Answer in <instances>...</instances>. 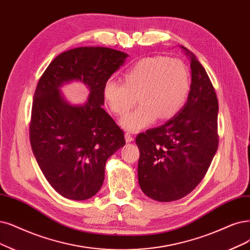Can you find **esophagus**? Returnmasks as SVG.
Returning <instances> with one entry per match:
<instances>
[{
  "label": "esophagus",
  "instance_id": "1",
  "mask_svg": "<svg viewBox=\"0 0 250 250\" xmlns=\"http://www.w3.org/2000/svg\"><path fill=\"white\" fill-rule=\"evenodd\" d=\"M125 141L128 143V142H132L133 140H134V138H133V135L131 134V133H128V132H126L125 134Z\"/></svg>",
  "mask_w": 250,
  "mask_h": 250
}]
</instances>
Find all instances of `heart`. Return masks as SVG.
<instances>
[{
  "label": "heart",
  "mask_w": 250,
  "mask_h": 250,
  "mask_svg": "<svg viewBox=\"0 0 250 250\" xmlns=\"http://www.w3.org/2000/svg\"><path fill=\"white\" fill-rule=\"evenodd\" d=\"M190 86L187 64L178 59L146 58L125 72V82L108 79L103 97L115 115H124L135 104L142 105L120 119L125 130L138 132L156 118L169 119L184 106Z\"/></svg>",
  "instance_id": "obj_1"
}]
</instances>
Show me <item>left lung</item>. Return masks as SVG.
<instances>
[{"label":"left lung","instance_id":"1","mask_svg":"<svg viewBox=\"0 0 250 250\" xmlns=\"http://www.w3.org/2000/svg\"><path fill=\"white\" fill-rule=\"evenodd\" d=\"M181 48L190 60L188 102L167 123L136 138L138 181L147 197L159 202L179 200L196 188L218 147L214 87L196 55Z\"/></svg>","mask_w":250,"mask_h":250}]
</instances>
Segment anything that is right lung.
I'll use <instances>...</instances> for the list:
<instances>
[{
  "mask_svg": "<svg viewBox=\"0 0 250 250\" xmlns=\"http://www.w3.org/2000/svg\"><path fill=\"white\" fill-rule=\"evenodd\" d=\"M128 55L107 47H78L58 55L37 84L30 141L37 163L61 196L94 197L103 186L105 166L125 146L124 131L103 109V86ZM77 80L90 89L83 105H71L59 88Z\"/></svg>",
  "mask_w": 250,
  "mask_h": 250,
  "instance_id": "1",
  "label": "right lung"
}]
</instances>
